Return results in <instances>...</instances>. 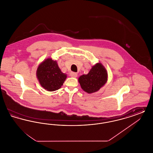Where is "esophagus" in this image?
I'll use <instances>...</instances> for the list:
<instances>
[{
    "label": "esophagus",
    "instance_id": "1",
    "mask_svg": "<svg viewBox=\"0 0 153 153\" xmlns=\"http://www.w3.org/2000/svg\"><path fill=\"white\" fill-rule=\"evenodd\" d=\"M70 75H71V77H74V78H76V77H77V73H75V72H71V74H70Z\"/></svg>",
    "mask_w": 153,
    "mask_h": 153
}]
</instances>
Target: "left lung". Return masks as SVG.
<instances>
[{"label":"left lung","instance_id":"left-lung-1","mask_svg":"<svg viewBox=\"0 0 153 153\" xmlns=\"http://www.w3.org/2000/svg\"><path fill=\"white\" fill-rule=\"evenodd\" d=\"M82 89L88 94L98 91L108 80V73L101 63L93 66L87 74H82L79 78Z\"/></svg>","mask_w":153,"mask_h":153}]
</instances>
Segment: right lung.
Here are the masks:
<instances>
[{
	"instance_id": "1",
	"label": "right lung",
	"mask_w": 153,
	"mask_h": 153,
	"mask_svg": "<svg viewBox=\"0 0 153 153\" xmlns=\"http://www.w3.org/2000/svg\"><path fill=\"white\" fill-rule=\"evenodd\" d=\"M36 77L42 87L53 92L61 88L67 77L62 73L56 61L48 58L44 60L37 68Z\"/></svg>"
}]
</instances>
